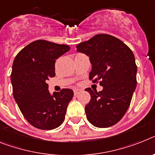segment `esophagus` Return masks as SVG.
<instances>
[{
  "mask_svg": "<svg viewBox=\"0 0 155 155\" xmlns=\"http://www.w3.org/2000/svg\"><path fill=\"white\" fill-rule=\"evenodd\" d=\"M73 92H74V94H75V95H77L78 94L81 92V90H80V89H77V88H76V89H74L73 90Z\"/></svg>",
  "mask_w": 155,
  "mask_h": 155,
  "instance_id": "obj_1",
  "label": "esophagus"
}]
</instances>
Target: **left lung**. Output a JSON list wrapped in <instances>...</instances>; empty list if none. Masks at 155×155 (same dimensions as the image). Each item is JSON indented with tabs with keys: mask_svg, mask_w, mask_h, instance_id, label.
<instances>
[{
	"mask_svg": "<svg viewBox=\"0 0 155 155\" xmlns=\"http://www.w3.org/2000/svg\"><path fill=\"white\" fill-rule=\"evenodd\" d=\"M89 57L90 80L103 87L102 91L85 89L91 101L85 106L88 121L97 128L116 124L124 117L136 87L137 66L128 45L114 36L100 34L76 46Z\"/></svg>",
	"mask_w": 155,
	"mask_h": 155,
	"instance_id": "8db88e82",
	"label": "left lung"
}]
</instances>
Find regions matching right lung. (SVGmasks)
Returning a JSON list of instances; mask_svg holds the SVG:
<instances>
[{"mask_svg": "<svg viewBox=\"0 0 155 155\" xmlns=\"http://www.w3.org/2000/svg\"><path fill=\"white\" fill-rule=\"evenodd\" d=\"M69 49L67 45L37 40L15 56L11 73L13 97L24 118L38 129H54L65 117L73 91L62 89L51 95L47 81L55 76L56 59Z\"/></svg>", "mask_w": 155, "mask_h": 155, "instance_id": "add662e5", "label": "right lung"}]
</instances>
